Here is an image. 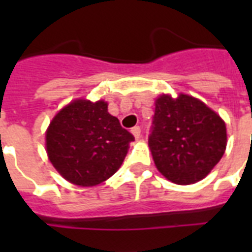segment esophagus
<instances>
[{
  "label": "esophagus",
  "instance_id": "34e87169",
  "mask_svg": "<svg viewBox=\"0 0 252 252\" xmlns=\"http://www.w3.org/2000/svg\"><path fill=\"white\" fill-rule=\"evenodd\" d=\"M130 133L133 134L134 138L137 140V138L140 137V134H141V129H140V126H133V128L130 129Z\"/></svg>",
  "mask_w": 252,
  "mask_h": 252
}]
</instances>
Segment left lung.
Listing matches in <instances>:
<instances>
[{
  "mask_svg": "<svg viewBox=\"0 0 252 252\" xmlns=\"http://www.w3.org/2000/svg\"><path fill=\"white\" fill-rule=\"evenodd\" d=\"M149 149L154 165L175 184L204 179L222 158L226 124L216 111L192 95L162 94L156 99Z\"/></svg>",
  "mask_w": 252,
  "mask_h": 252,
  "instance_id": "1",
  "label": "left lung"
}]
</instances>
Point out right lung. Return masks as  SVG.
I'll use <instances>...</instances> for the list:
<instances>
[{
	"label": "right lung",
	"instance_id": "1",
	"mask_svg": "<svg viewBox=\"0 0 252 252\" xmlns=\"http://www.w3.org/2000/svg\"><path fill=\"white\" fill-rule=\"evenodd\" d=\"M134 137L108 112L103 99L65 104L45 130L49 162L69 183L94 187L114 175Z\"/></svg>",
	"mask_w": 252,
	"mask_h": 252
}]
</instances>
